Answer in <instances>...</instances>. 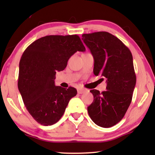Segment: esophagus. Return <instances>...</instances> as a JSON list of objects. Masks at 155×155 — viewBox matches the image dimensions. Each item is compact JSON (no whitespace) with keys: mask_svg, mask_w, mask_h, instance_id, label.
<instances>
[{"mask_svg":"<svg viewBox=\"0 0 155 155\" xmlns=\"http://www.w3.org/2000/svg\"><path fill=\"white\" fill-rule=\"evenodd\" d=\"M86 91H87V90H85V89H83V88H79L77 90L78 94H83L84 92H85Z\"/></svg>","mask_w":155,"mask_h":155,"instance_id":"34e87169","label":"esophagus"}]
</instances>
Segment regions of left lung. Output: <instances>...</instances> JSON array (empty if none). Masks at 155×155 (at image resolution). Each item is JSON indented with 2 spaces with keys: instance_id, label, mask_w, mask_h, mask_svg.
<instances>
[{
  "instance_id": "left-lung-1",
  "label": "left lung",
  "mask_w": 155,
  "mask_h": 155,
  "mask_svg": "<svg viewBox=\"0 0 155 155\" xmlns=\"http://www.w3.org/2000/svg\"><path fill=\"white\" fill-rule=\"evenodd\" d=\"M82 37L94 56V74L107 78V91L90 90L94 101L87 107L88 114L99 127H111L123 118L132 101L136 84L132 54L121 40L108 32Z\"/></svg>"
}]
</instances>
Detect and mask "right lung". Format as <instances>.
Returning a JSON list of instances; mask_svg holds the SVG:
<instances>
[{"mask_svg":"<svg viewBox=\"0 0 155 155\" xmlns=\"http://www.w3.org/2000/svg\"><path fill=\"white\" fill-rule=\"evenodd\" d=\"M85 48L77 35H47L30 44L19 64L18 90L28 111L44 126L55 124L77 91L54 85L57 71L67 66L70 57Z\"/></svg>","mask_w":155,"mask_h":155,"instance_id":"right-lung-1","label":"right lung"}]
</instances>
